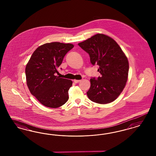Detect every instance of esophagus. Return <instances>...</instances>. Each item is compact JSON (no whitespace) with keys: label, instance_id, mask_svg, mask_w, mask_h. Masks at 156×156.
Segmentation results:
<instances>
[{"label":"esophagus","instance_id":"1","mask_svg":"<svg viewBox=\"0 0 156 156\" xmlns=\"http://www.w3.org/2000/svg\"><path fill=\"white\" fill-rule=\"evenodd\" d=\"M80 80H74V82L75 83H79V82H80Z\"/></svg>","mask_w":156,"mask_h":156}]
</instances>
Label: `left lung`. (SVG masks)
I'll use <instances>...</instances> for the list:
<instances>
[{"label":"left lung","instance_id":"8db88e82","mask_svg":"<svg viewBox=\"0 0 156 156\" xmlns=\"http://www.w3.org/2000/svg\"><path fill=\"white\" fill-rule=\"evenodd\" d=\"M78 45L90 55L92 65L99 66L101 74L90 79L89 98L95 103L106 104L118 98L128 80L129 62L121 48L113 38L97 34Z\"/></svg>","mask_w":156,"mask_h":156}]
</instances>
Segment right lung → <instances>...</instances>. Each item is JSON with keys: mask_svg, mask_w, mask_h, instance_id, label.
Returning <instances> with one entry per match:
<instances>
[{"mask_svg": "<svg viewBox=\"0 0 156 156\" xmlns=\"http://www.w3.org/2000/svg\"><path fill=\"white\" fill-rule=\"evenodd\" d=\"M74 47L70 43H47L38 47L26 65V83L31 94L43 105L57 108L69 99L73 82L55 76L67 52Z\"/></svg>", "mask_w": 156, "mask_h": 156, "instance_id": "add662e5", "label": "right lung"}]
</instances>
